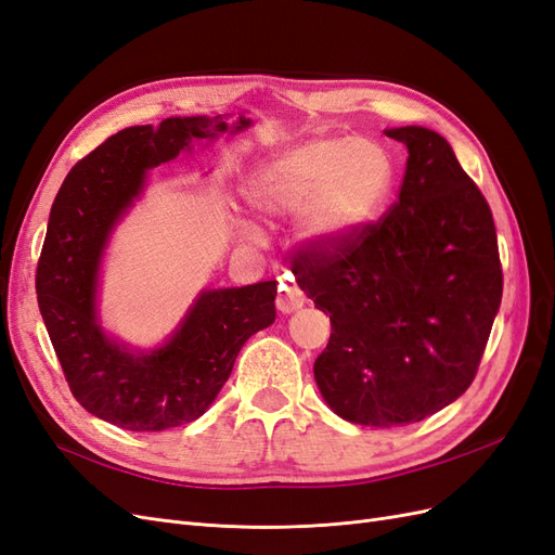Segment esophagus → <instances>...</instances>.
<instances>
[{
  "label": "esophagus",
  "mask_w": 555,
  "mask_h": 555,
  "mask_svg": "<svg viewBox=\"0 0 555 555\" xmlns=\"http://www.w3.org/2000/svg\"><path fill=\"white\" fill-rule=\"evenodd\" d=\"M304 304H306L304 292H300L292 280H282L280 282V294H278V300H275L278 310L282 314H289V312H296L298 308H304Z\"/></svg>",
  "instance_id": "obj_1"
}]
</instances>
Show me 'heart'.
Segmentation results:
<instances>
[{"label":"heart","mask_w":555,"mask_h":555,"mask_svg":"<svg viewBox=\"0 0 555 555\" xmlns=\"http://www.w3.org/2000/svg\"><path fill=\"white\" fill-rule=\"evenodd\" d=\"M393 162L371 139L317 137L261 159L247 178V198L271 220L300 217L298 233L319 247H338L371 224L389 198ZM247 241L255 222L238 220Z\"/></svg>","instance_id":"obj_1"}]
</instances>
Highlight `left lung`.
I'll return each instance as SVG.
<instances>
[{"label": "left lung", "mask_w": 555, "mask_h": 555, "mask_svg": "<svg viewBox=\"0 0 555 555\" xmlns=\"http://www.w3.org/2000/svg\"><path fill=\"white\" fill-rule=\"evenodd\" d=\"M386 137L410 153L393 208L294 271L331 314L319 391L345 422L377 428L422 422L465 393L502 298L491 208L447 139L416 125Z\"/></svg>", "instance_id": "left-lung-1"}]
</instances>
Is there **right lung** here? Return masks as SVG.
<instances>
[{
  "label": "right lung",
  "mask_w": 555,
  "mask_h": 555,
  "mask_svg": "<svg viewBox=\"0 0 555 555\" xmlns=\"http://www.w3.org/2000/svg\"><path fill=\"white\" fill-rule=\"evenodd\" d=\"M166 117L117 131L80 159L50 208L37 268V298L50 343L76 400L125 430L153 433L204 414L229 379L249 335L275 322V280L204 289L176 331L155 349H131L102 326L99 263L111 231L143 194L147 171L194 141L238 133L241 115Z\"/></svg>",
  "instance_id": "add662e5"
}]
</instances>
